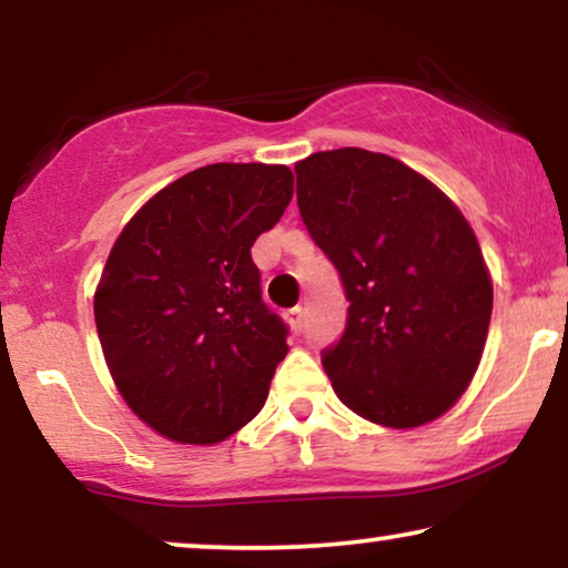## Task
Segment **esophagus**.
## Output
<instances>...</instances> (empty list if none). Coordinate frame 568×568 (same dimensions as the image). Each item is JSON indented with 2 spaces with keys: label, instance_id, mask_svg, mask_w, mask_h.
Masks as SVG:
<instances>
[{
  "label": "esophagus",
  "instance_id": "esophagus-1",
  "mask_svg": "<svg viewBox=\"0 0 568 568\" xmlns=\"http://www.w3.org/2000/svg\"><path fill=\"white\" fill-rule=\"evenodd\" d=\"M286 323L292 325L294 333H302V325H305V310L292 307L290 313H286Z\"/></svg>",
  "mask_w": 568,
  "mask_h": 568
}]
</instances>
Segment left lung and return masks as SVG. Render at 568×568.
<instances>
[{"label": "left lung", "instance_id": "1", "mask_svg": "<svg viewBox=\"0 0 568 568\" xmlns=\"http://www.w3.org/2000/svg\"><path fill=\"white\" fill-rule=\"evenodd\" d=\"M297 206L348 300L323 352L344 406L414 429L465 393L484 354L494 290L470 224L432 181L359 146L294 165Z\"/></svg>", "mask_w": 568, "mask_h": 568}]
</instances>
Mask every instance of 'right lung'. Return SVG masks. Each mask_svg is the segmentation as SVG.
I'll return each instance as SVG.
<instances>
[{
    "instance_id": "add662e5",
    "label": "right lung",
    "mask_w": 568,
    "mask_h": 568,
    "mask_svg": "<svg viewBox=\"0 0 568 568\" xmlns=\"http://www.w3.org/2000/svg\"><path fill=\"white\" fill-rule=\"evenodd\" d=\"M286 165L216 162L146 201L115 240L95 292L113 383L134 414L183 445L251 422L286 356L251 247L290 206Z\"/></svg>"
}]
</instances>
